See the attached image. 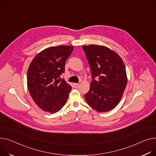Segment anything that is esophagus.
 Segmentation results:
<instances>
[{
  "mask_svg": "<svg viewBox=\"0 0 156 156\" xmlns=\"http://www.w3.org/2000/svg\"><path fill=\"white\" fill-rule=\"evenodd\" d=\"M79 87V84L78 83H73V87L75 88H77Z\"/></svg>",
  "mask_w": 156,
  "mask_h": 156,
  "instance_id": "1",
  "label": "esophagus"
}]
</instances>
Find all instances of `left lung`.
I'll return each instance as SVG.
<instances>
[{"label":"left lung","mask_w":156,"mask_h":156,"mask_svg":"<svg viewBox=\"0 0 156 156\" xmlns=\"http://www.w3.org/2000/svg\"><path fill=\"white\" fill-rule=\"evenodd\" d=\"M82 48L92 76L90 90L85 95V100L98 112L112 110L119 103L127 86L123 61L116 52L104 46L90 44Z\"/></svg>","instance_id":"obj_1"}]
</instances>
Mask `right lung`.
<instances>
[{"mask_svg": "<svg viewBox=\"0 0 156 156\" xmlns=\"http://www.w3.org/2000/svg\"><path fill=\"white\" fill-rule=\"evenodd\" d=\"M74 47L61 45L37 53L27 71V84L36 104L44 112L55 113L65 105L72 89L61 75Z\"/></svg>", "mask_w": 156, "mask_h": 156, "instance_id": "add662e5", "label": "right lung"}]
</instances>
